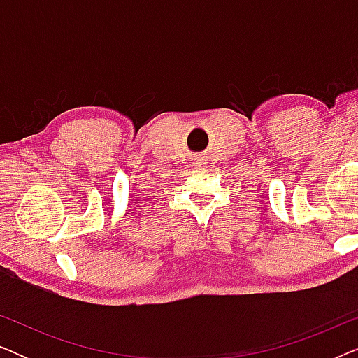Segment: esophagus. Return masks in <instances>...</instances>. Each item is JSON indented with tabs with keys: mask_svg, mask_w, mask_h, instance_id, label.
I'll return each instance as SVG.
<instances>
[{
	"mask_svg": "<svg viewBox=\"0 0 358 358\" xmlns=\"http://www.w3.org/2000/svg\"><path fill=\"white\" fill-rule=\"evenodd\" d=\"M195 164H197V166H203V164H205V159L200 158V156H199V158L195 159Z\"/></svg>",
	"mask_w": 358,
	"mask_h": 358,
	"instance_id": "esophagus-1",
	"label": "esophagus"
}]
</instances>
